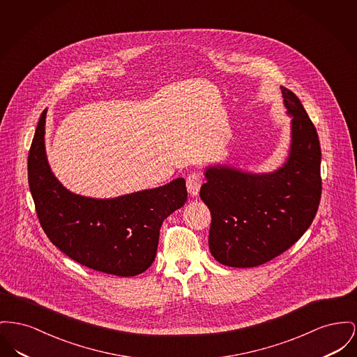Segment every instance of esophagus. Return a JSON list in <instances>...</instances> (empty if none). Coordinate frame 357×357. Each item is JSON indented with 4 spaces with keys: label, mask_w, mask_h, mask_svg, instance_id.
I'll return each mask as SVG.
<instances>
[{
    "label": "esophagus",
    "mask_w": 357,
    "mask_h": 357,
    "mask_svg": "<svg viewBox=\"0 0 357 357\" xmlns=\"http://www.w3.org/2000/svg\"><path fill=\"white\" fill-rule=\"evenodd\" d=\"M202 182H204V178L201 175V172H190L186 178V186H188V191H189L191 197H195L198 194V191L202 186Z\"/></svg>",
    "instance_id": "1"
}]
</instances>
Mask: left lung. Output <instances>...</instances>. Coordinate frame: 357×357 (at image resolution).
Masks as SVG:
<instances>
[{
	"instance_id": "8db88e82",
	"label": "left lung",
	"mask_w": 357,
	"mask_h": 357,
	"mask_svg": "<svg viewBox=\"0 0 357 357\" xmlns=\"http://www.w3.org/2000/svg\"><path fill=\"white\" fill-rule=\"evenodd\" d=\"M291 121V148L283 167L270 174L210 167L201 199L211 213L209 248L229 267H256L287 251L314 220L322 191L321 147L299 98L282 87Z\"/></svg>"
}]
</instances>
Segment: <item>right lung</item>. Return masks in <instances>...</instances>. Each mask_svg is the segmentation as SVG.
<instances>
[{"label":"right lung","instance_id":"obj_1","mask_svg":"<svg viewBox=\"0 0 357 357\" xmlns=\"http://www.w3.org/2000/svg\"><path fill=\"white\" fill-rule=\"evenodd\" d=\"M45 114L47 109L28 153V183L43 231L84 267L117 276L144 273L155 260L163 221L188 201L185 179L113 199L77 195L64 189L48 166Z\"/></svg>","mask_w":357,"mask_h":357}]
</instances>
